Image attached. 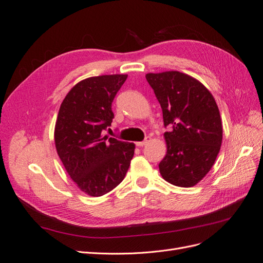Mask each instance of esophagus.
<instances>
[{
    "label": "esophagus",
    "instance_id": "34e87169",
    "mask_svg": "<svg viewBox=\"0 0 263 263\" xmlns=\"http://www.w3.org/2000/svg\"><path fill=\"white\" fill-rule=\"evenodd\" d=\"M149 141H150V137H146L142 141H137L136 142V146L137 147H144V146H146L148 144Z\"/></svg>",
    "mask_w": 263,
    "mask_h": 263
}]
</instances>
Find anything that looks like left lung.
<instances>
[{
    "label": "left lung",
    "instance_id": "1",
    "mask_svg": "<svg viewBox=\"0 0 263 263\" xmlns=\"http://www.w3.org/2000/svg\"><path fill=\"white\" fill-rule=\"evenodd\" d=\"M146 79L162 108L166 155L159 163L162 178L191 187L211 170L219 153L222 127L213 95L196 79L179 71L148 73Z\"/></svg>",
    "mask_w": 263,
    "mask_h": 263
}]
</instances>
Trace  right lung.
<instances>
[{
	"mask_svg": "<svg viewBox=\"0 0 263 263\" xmlns=\"http://www.w3.org/2000/svg\"><path fill=\"white\" fill-rule=\"evenodd\" d=\"M126 79V74L85 79L70 90L59 109L55 149L71 179L91 196L115 189L134 157L133 142L104 135L114 118L112 103Z\"/></svg>",
	"mask_w": 263,
	"mask_h": 263,
	"instance_id": "right-lung-1",
	"label": "right lung"
}]
</instances>
